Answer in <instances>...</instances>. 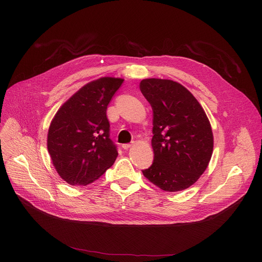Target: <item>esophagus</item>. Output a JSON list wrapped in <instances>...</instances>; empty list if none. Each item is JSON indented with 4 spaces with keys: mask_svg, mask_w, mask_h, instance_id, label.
<instances>
[{
    "mask_svg": "<svg viewBox=\"0 0 262 262\" xmlns=\"http://www.w3.org/2000/svg\"><path fill=\"white\" fill-rule=\"evenodd\" d=\"M132 146V144L130 143H125V144H123L122 145V147L124 148V149H127V148H129Z\"/></svg>",
    "mask_w": 262,
    "mask_h": 262,
    "instance_id": "1",
    "label": "esophagus"
}]
</instances>
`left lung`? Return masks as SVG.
I'll list each match as a JSON object with an SVG mask.
<instances>
[{
  "instance_id": "left-lung-1",
  "label": "left lung",
  "mask_w": 262,
  "mask_h": 262,
  "mask_svg": "<svg viewBox=\"0 0 262 262\" xmlns=\"http://www.w3.org/2000/svg\"><path fill=\"white\" fill-rule=\"evenodd\" d=\"M140 90L153 109L154 160L142 173L161 190H185L210 161L213 135L209 120L192 93L176 81L146 78Z\"/></svg>"
}]
</instances>
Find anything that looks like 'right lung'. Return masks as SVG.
Segmentation results:
<instances>
[{
  "label": "right lung",
  "mask_w": 262,
  "mask_h": 262,
  "mask_svg": "<svg viewBox=\"0 0 262 262\" xmlns=\"http://www.w3.org/2000/svg\"><path fill=\"white\" fill-rule=\"evenodd\" d=\"M123 82L101 77L80 88L55 115L48 149L59 176L72 186H86L113 166L117 145L109 138L107 106Z\"/></svg>",
  "instance_id": "right-lung-1"
}]
</instances>
